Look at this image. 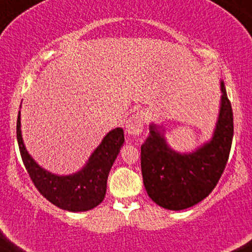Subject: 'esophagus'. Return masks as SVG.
I'll list each match as a JSON object with an SVG mask.
<instances>
[{
    "label": "esophagus",
    "instance_id": "1",
    "mask_svg": "<svg viewBox=\"0 0 252 252\" xmlns=\"http://www.w3.org/2000/svg\"><path fill=\"white\" fill-rule=\"evenodd\" d=\"M145 123H146V117L145 115H143V112L141 111L135 112L134 115H131L130 117L128 118V121H126V132L130 135H134V136L140 135L143 130Z\"/></svg>",
    "mask_w": 252,
    "mask_h": 252
}]
</instances>
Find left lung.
I'll return each mask as SVG.
<instances>
[{"instance_id":"1","label":"left lung","mask_w":252,"mask_h":252,"mask_svg":"<svg viewBox=\"0 0 252 252\" xmlns=\"http://www.w3.org/2000/svg\"><path fill=\"white\" fill-rule=\"evenodd\" d=\"M221 106L213 139L190 154L166 145L164 134L152 124L141 146V171L148 196L160 207L182 211L213 191L223 173L233 139V112L221 81Z\"/></svg>"}]
</instances>
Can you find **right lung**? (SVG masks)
Listing matches in <instances>:
<instances>
[{"label": "right lung", "mask_w": 252, "mask_h": 252, "mask_svg": "<svg viewBox=\"0 0 252 252\" xmlns=\"http://www.w3.org/2000/svg\"><path fill=\"white\" fill-rule=\"evenodd\" d=\"M16 139L21 159L38 191L64 211L86 212L103 202L107 176L124 142V132L121 128L110 131L91 156L87 165L70 176L52 175L30 157L21 137L20 111L16 121Z\"/></svg>", "instance_id": "add662e5"}]
</instances>
